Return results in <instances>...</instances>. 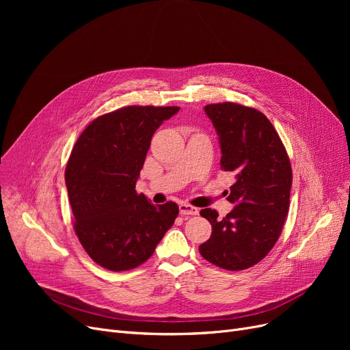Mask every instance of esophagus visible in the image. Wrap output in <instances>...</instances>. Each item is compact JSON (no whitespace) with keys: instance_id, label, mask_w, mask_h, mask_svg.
Returning a JSON list of instances; mask_svg holds the SVG:
<instances>
[{"instance_id":"1","label":"esophagus","mask_w":350,"mask_h":350,"mask_svg":"<svg viewBox=\"0 0 350 350\" xmlns=\"http://www.w3.org/2000/svg\"><path fill=\"white\" fill-rule=\"evenodd\" d=\"M178 210H180V214H183V215H197L198 214V208H196L187 203H181L178 206Z\"/></svg>"}]
</instances>
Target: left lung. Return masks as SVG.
Returning <instances> with one entry per match:
<instances>
[{
    "mask_svg": "<svg viewBox=\"0 0 350 350\" xmlns=\"http://www.w3.org/2000/svg\"><path fill=\"white\" fill-rule=\"evenodd\" d=\"M221 147V169L235 176L227 200L235 207L223 219L211 208L200 211L213 232L198 247L208 262L243 271L272 250L289 210L292 169L272 123L254 107L232 102L204 107Z\"/></svg>",
    "mask_w": 350,
    "mask_h": 350,
    "instance_id": "obj_1",
    "label": "left lung"
}]
</instances>
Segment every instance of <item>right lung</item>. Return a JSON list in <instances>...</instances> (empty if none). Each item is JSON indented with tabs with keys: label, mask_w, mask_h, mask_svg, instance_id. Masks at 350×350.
<instances>
[{
	"label": "right lung",
	"mask_w": 350,
	"mask_h": 350,
	"mask_svg": "<svg viewBox=\"0 0 350 350\" xmlns=\"http://www.w3.org/2000/svg\"><path fill=\"white\" fill-rule=\"evenodd\" d=\"M178 109H118L90 122L73 146L65 169L73 228L90 258L109 271L146 262L178 215L173 201L153 206L136 193L154 132Z\"/></svg>",
	"instance_id": "1"
}]
</instances>
